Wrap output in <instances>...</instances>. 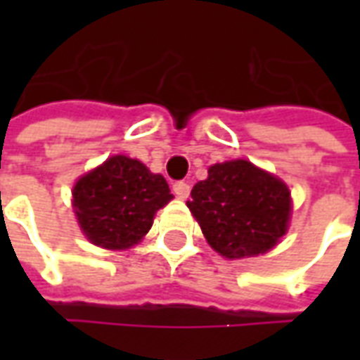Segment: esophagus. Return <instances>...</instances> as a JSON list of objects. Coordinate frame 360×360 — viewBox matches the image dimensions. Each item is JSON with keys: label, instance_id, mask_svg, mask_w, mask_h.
Returning a JSON list of instances; mask_svg holds the SVG:
<instances>
[{"label": "esophagus", "instance_id": "obj_1", "mask_svg": "<svg viewBox=\"0 0 360 360\" xmlns=\"http://www.w3.org/2000/svg\"><path fill=\"white\" fill-rule=\"evenodd\" d=\"M173 193H175L177 198L185 200V198H188V193H191V185L185 183V181H177V183H173Z\"/></svg>", "mask_w": 360, "mask_h": 360}]
</instances>
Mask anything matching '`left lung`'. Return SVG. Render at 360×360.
<instances>
[{
    "label": "left lung",
    "instance_id": "8db88e82",
    "mask_svg": "<svg viewBox=\"0 0 360 360\" xmlns=\"http://www.w3.org/2000/svg\"><path fill=\"white\" fill-rule=\"evenodd\" d=\"M188 210L221 257L249 258L274 249L287 233L291 193L276 175L247 160L214 164L191 191Z\"/></svg>",
    "mask_w": 360,
    "mask_h": 360
}]
</instances>
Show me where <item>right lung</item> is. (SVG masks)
I'll list each match as a JSON object with an SVG mask.
<instances>
[{
  "mask_svg": "<svg viewBox=\"0 0 360 360\" xmlns=\"http://www.w3.org/2000/svg\"><path fill=\"white\" fill-rule=\"evenodd\" d=\"M167 181L127 156H111L73 187L82 233L96 247L125 250L148 233L154 216L169 202Z\"/></svg>",
  "mask_w": 360,
  "mask_h": 360,
  "instance_id": "add662e5",
  "label": "right lung"
}]
</instances>
